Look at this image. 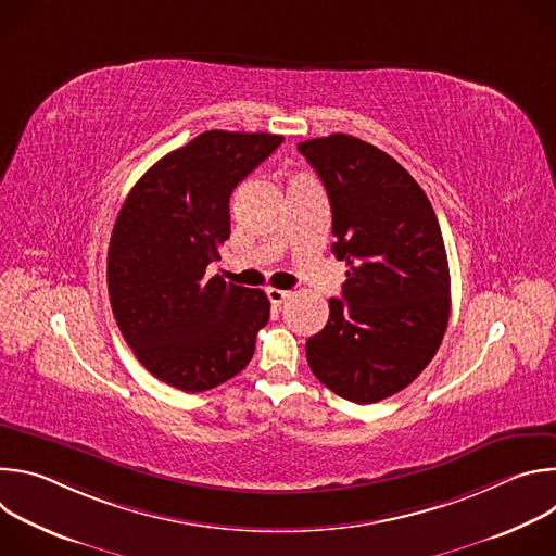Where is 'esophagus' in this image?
<instances>
[{
	"instance_id": "34e87169",
	"label": "esophagus",
	"mask_w": 556,
	"mask_h": 556,
	"mask_svg": "<svg viewBox=\"0 0 556 556\" xmlns=\"http://www.w3.org/2000/svg\"><path fill=\"white\" fill-rule=\"evenodd\" d=\"M266 294H268V299H270V303H273V305H281V303L286 301V296H288V290L268 288V290H266Z\"/></svg>"
}]
</instances>
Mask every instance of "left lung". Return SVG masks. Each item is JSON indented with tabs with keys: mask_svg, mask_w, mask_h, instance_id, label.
Masks as SVG:
<instances>
[{
	"mask_svg": "<svg viewBox=\"0 0 556 556\" xmlns=\"http://www.w3.org/2000/svg\"><path fill=\"white\" fill-rule=\"evenodd\" d=\"M296 149L332 206L343 299L307 339L312 374L341 399L371 405L412 384L448 324L451 277L435 211L405 167L378 147L332 134Z\"/></svg>",
	"mask_w": 556,
	"mask_h": 556,
	"instance_id": "1",
	"label": "left lung"
}]
</instances>
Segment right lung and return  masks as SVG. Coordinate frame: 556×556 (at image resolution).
<instances>
[{"mask_svg":"<svg viewBox=\"0 0 556 556\" xmlns=\"http://www.w3.org/2000/svg\"><path fill=\"white\" fill-rule=\"evenodd\" d=\"M281 140L204 131L161 157L116 217L108 253L114 319L142 367L180 391L200 393L240 374L270 319L262 290L204 273L230 235L232 189Z\"/></svg>","mask_w":556,"mask_h":556,"instance_id":"right-lung-1","label":"right lung"}]
</instances>
